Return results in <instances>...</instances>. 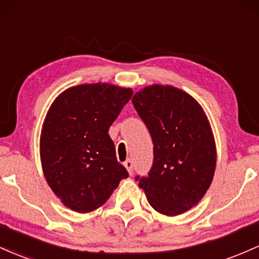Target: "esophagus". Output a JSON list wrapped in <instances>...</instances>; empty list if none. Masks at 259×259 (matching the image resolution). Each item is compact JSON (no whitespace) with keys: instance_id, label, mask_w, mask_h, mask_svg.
I'll use <instances>...</instances> for the list:
<instances>
[{"instance_id":"esophagus-1","label":"esophagus","mask_w":259,"mask_h":259,"mask_svg":"<svg viewBox=\"0 0 259 259\" xmlns=\"http://www.w3.org/2000/svg\"><path fill=\"white\" fill-rule=\"evenodd\" d=\"M123 165H124V167L127 168V171L130 172V175H132L133 174V161L131 160V159H128V160L124 161Z\"/></svg>"}]
</instances>
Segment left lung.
I'll use <instances>...</instances> for the list:
<instances>
[{
  "mask_svg": "<svg viewBox=\"0 0 259 259\" xmlns=\"http://www.w3.org/2000/svg\"><path fill=\"white\" fill-rule=\"evenodd\" d=\"M154 144L153 166L136 181L159 213L175 217L203 198L214 177L217 148L202 106L171 85L145 87L132 98Z\"/></svg>",
  "mask_w": 259,
  "mask_h": 259,
  "instance_id": "1",
  "label": "left lung"
}]
</instances>
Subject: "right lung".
Listing matches in <instances>:
<instances>
[{"label": "right lung", "mask_w": 259, "mask_h": 259, "mask_svg": "<svg viewBox=\"0 0 259 259\" xmlns=\"http://www.w3.org/2000/svg\"><path fill=\"white\" fill-rule=\"evenodd\" d=\"M132 94L107 83L80 84L60 94L49 109L40 136L44 176L72 210L101 207L128 177L116 159L109 128Z\"/></svg>", "instance_id": "obj_1"}]
</instances>
